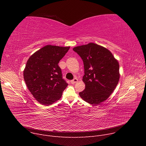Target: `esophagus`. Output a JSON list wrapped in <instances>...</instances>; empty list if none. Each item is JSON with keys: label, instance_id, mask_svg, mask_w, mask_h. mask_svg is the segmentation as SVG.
Masks as SVG:
<instances>
[{"label": "esophagus", "instance_id": "esophagus-1", "mask_svg": "<svg viewBox=\"0 0 146 146\" xmlns=\"http://www.w3.org/2000/svg\"><path fill=\"white\" fill-rule=\"evenodd\" d=\"M70 82H71L72 84H75V83H76V82H78V79L75 78H74L73 80H71V81H70Z\"/></svg>", "mask_w": 146, "mask_h": 146}]
</instances>
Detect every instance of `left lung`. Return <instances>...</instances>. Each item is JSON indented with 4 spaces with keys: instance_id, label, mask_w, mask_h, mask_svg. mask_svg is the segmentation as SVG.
<instances>
[{
    "instance_id": "left-lung-1",
    "label": "left lung",
    "mask_w": 146,
    "mask_h": 146,
    "mask_svg": "<svg viewBox=\"0 0 146 146\" xmlns=\"http://www.w3.org/2000/svg\"><path fill=\"white\" fill-rule=\"evenodd\" d=\"M84 63L82 81L85 90L79 95L86 102L97 105L113 93L119 80V64L108 48L95 43L75 47Z\"/></svg>"
}]
</instances>
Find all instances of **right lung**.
Wrapping results in <instances>:
<instances>
[{
	"mask_svg": "<svg viewBox=\"0 0 146 146\" xmlns=\"http://www.w3.org/2000/svg\"><path fill=\"white\" fill-rule=\"evenodd\" d=\"M70 47L47 45L28 59L24 70L27 86L41 105H50L58 100L68 84L62 78L58 65Z\"/></svg>",
	"mask_w": 146,
	"mask_h": 146,
	"instance_id": "1",
	"label": "right lung"
}]
</instances>
